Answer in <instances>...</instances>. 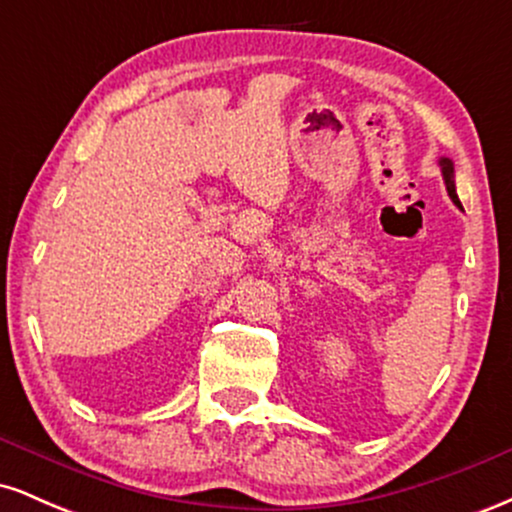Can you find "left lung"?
Segmentation results:
<instances>
[{
	"mask_svg": "<svg viewBox=\"0 0 512 512\" xmlns=\"http://www.w3.org/2000/svg\"><path fill=\"white\" fill-rule=\"evenodd\" d=\"M440 170H443V180H445V187H448V195L452 202L457 204V207H462L460 199H457V192H455V166H452L450 158H440Z\"/></svg>",
	"mask_w": 512,
	"mask_h": 512,
	"instance_id": "left-lung-1",
	"label": "left lung"
}]
</instances>
